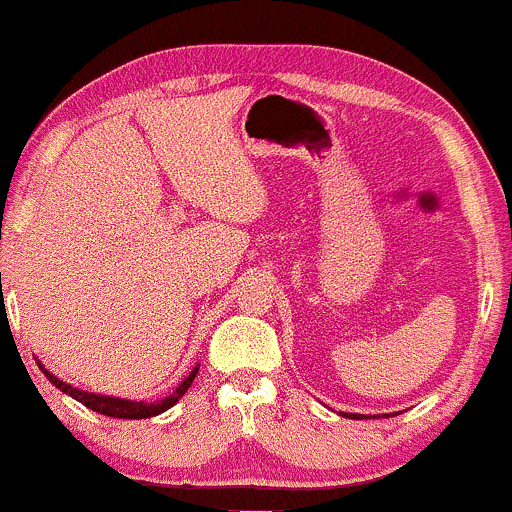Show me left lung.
Returning a JSON list of instances; mask_svg holds the SVG:
<instances>
[{
    "instance_id": "left-lung-1",
    "label": "left lung",
    "mask_w": 512,
    "mask_h": 512,
    "mask_svg": "<svg viewBox=\"0 0 512 512\" xmlns=\"http://www.w3.org/2000/svg\"><path fill=\"white\" fill-rule=\"evenodd\" d=\"M342 415H345V418H352V420H362V418H369V415H362V413H342ZM386 415V418H389V413H384ZM374 418H376V415H374Z\"/></svg>"
}]
</instances>
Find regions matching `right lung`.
<instances>
[{"mask_svg":"<svg viewBox=\"0 0 512 512\" xmlns=\"http://www.w3.org/2000/svg\"><path fill=\"white\" fill-rule=\"evenodd\" d=\"M38 367H41V372L46 374V379L50 384L55 386V389H60L67 396H72L75 401H80L82 406H87L89 411H97L101 415H109V418H128V420H140V418H153V415H160L165 413L167 408H172L174 403L179 401V398L187 393L189 386H192L196 372H199V367H194L192 372H189L187 379L182 381V384L174 389L170 396H165L162 401H153V403H145V401H131V398H119V396H104V393H92V391H82L77 389V386L67 384V381L58 379L55 374H50L46 367H43L41 362H38Z\"/></svg>","mask_w":512,"mask_h":512,"instance_id":"obj_1","label":"right lung"}]
</instances>
